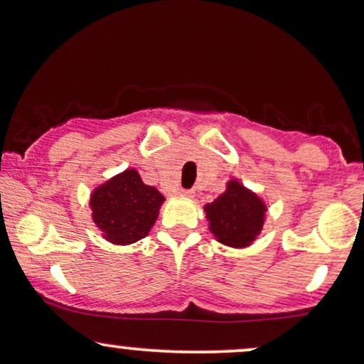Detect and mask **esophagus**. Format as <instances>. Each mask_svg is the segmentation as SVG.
Masks as SVG:
<instances>
[{
	"instance_id": "obj_1",
	"label": "esophagus",
	"mask_w": 364,
	"mask_h": 364,
	"mask_svg": "<svg viewBox=\"0 0 364 364\" xmlns=\"http://www.w3.org/2000/svg\"><path fill=\"white\" fill-rule=\"evenodd\" d=\"M178 194L183 196V197H194L196 192L191 191V189H181V192H178Z\"/></svg>"
}]
</instances>
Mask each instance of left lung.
Here are the masks:
<instances>
[{"mask_svg":"<svg viewBox=\"0 0 364 364\" xmlns=\"http://www.w3.org/2000/svg\"><path fill=\"white\" fill-rule=\"evenodd\" d=\"M205 213L210 231L224 245H250L263 228V203L235 181L214 203L205 205Z\"/></svg>","mask_w":364,"mask_h":364,"instance_id":"left-lung-1","label":"left lung"}]
</instances>
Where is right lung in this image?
Here are the masks:
<instances>
[{"mask_svg": "<svg viewBox=\"0 0 364 364\" xmlns=\"http://www.w3.org/2000/svg\"><path fill=\"white\" fill-rule=\"evenodd\" d=\"M164 196L145 186L134 170H127L94 192V223L111 243L128 245L141 240L154 226Z\"/></svg>", "mask_w": 364, "mask_h": 364, "instance_id": "1", "label": "right lung"}]
</instances>
